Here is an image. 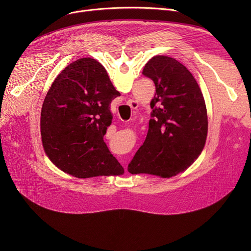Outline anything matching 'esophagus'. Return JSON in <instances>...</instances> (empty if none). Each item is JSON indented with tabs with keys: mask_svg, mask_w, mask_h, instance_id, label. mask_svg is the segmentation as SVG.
<instances>
[{
	"mask_svg": "<svg viewBox=\"0 0 251 251\" xmlns=\"http://www.w3.org/2000/svg\"><path fill=\"white\" fill-rule=\"evenodd\" d=\"M127 104L129 105V107H130L131 109H136V108L138 107V102H137L136 100H128V101H127ZM125 170H126V169H125Z\"/></svg>",
	"mask_w": 251,
	"mask_h": 251,
	"instance_id": "1",
	"label": "esophagus"
}]
</instances>
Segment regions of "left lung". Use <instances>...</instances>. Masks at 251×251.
Here are the masks:
<instances>
[{
  "label": "left lung",
  "instance_id": "left-lung-1",
  "mask_svg": "<svg viewBox=\"0 0 251 251\" xmlns=\"http://www.w3.org/2000/svg\"><path fill=\"white\" fill-rule=\"evenodd\" d=\"M142 74L155 85L146 140L128 165L131 174L170 178L187 169L203 150L207 113L202 92L177 60L155 56Z\"/></svg>",
  "mask_w": 251,
  "mask_h": 251
}]
</instances>
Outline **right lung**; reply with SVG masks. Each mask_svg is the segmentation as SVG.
Segmentation results:
<instances>
[{
    "mask_svg": "<svg viewBox=\"0 0 251 251\" xmlns=\"http://www.w3.org/2000/svg\"><path fill=\"white\" fill-rule=\"evenodd\" d=\"M119 96L98 61L82 58L68 65L42 108V140L50 160L77 178L122 175L123 167L103 141L113 119L111 102Z\"/></svg>",
    "mask_w": 251,
    "mask_h": 251,
    "instance_id": "1",
    "label": "right lung"
}]
</instances>
